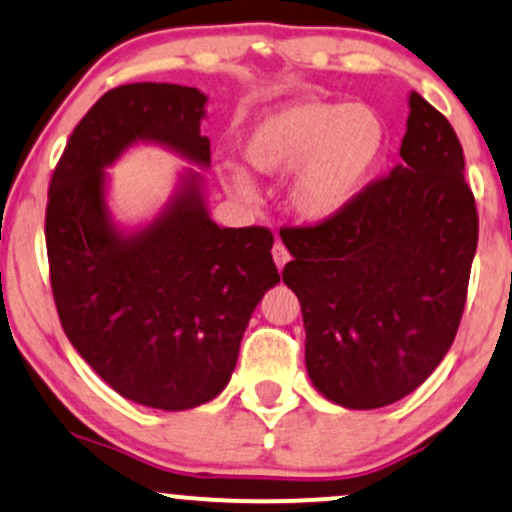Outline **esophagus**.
<instances>
[{
	"label": "esophagus",
	"mask_w": 512,
	"mask_h": 512,
	"mask_svg": "<svg viewBox=\"0 0 512 512\" xmlns=\"http://www.w3.org/2000/svg\"><path fill=\"white\" fill-rule=\"evenodd\" d=\"M271 255H274V262H276L278 269L286 267L288 260H290V252L286 250V245H283L281 241L274 243V248H271Z\"/></svg>",
	"instance_id": "1"
}]
</instances>
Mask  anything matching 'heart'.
<instances>
[{
    "mask_svg": "<svg viewBox=\"0 0 512 512\" xmlns=\"http://www.w3.org/2000/svg\"><path fill=\"white\" fill-rule=\"evenodd\" d=\"M385 151L383 120L361 103L295 101L262 115L243 137L241 153L252 170L286 174L293 170L288 203L302 222L323 224L342 215ZM229 189L250 196V179L229 174Z\"/></svg>",
    "mask_w": 512,
    "mask_h": 512,
    "instance_id": "heart-1",
    "label": "heart"
}]
</instances>
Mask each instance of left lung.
<instances>
[{
	"mask_svg": "<svg viewBox=\"0 0 512 512\" xmlns=\"http://www.w3.org/2000/svg\"><path fill=\"white\" fill-rule=\"evenodd\" d=\"M401 163L331 222L281 231L293 260L312 385L345 409L404 399L439 366L461 323L477 208L454 127L409 96Z\"/></svg>",
	"mask_w": 512,
	"mask_h": 512,
	"instance_id": "8db88e82",
	"label": "left lung"
}]
</instances>
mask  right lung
Segmentation results:
<instances>
[{
    "mask_svg": "<svg viewBox=\"0 0 512 512\" xmlns=\"http://www.w3.org/2000/svg\"><path fill=\"white\" fill-rule=\"evenodd\" d=\"M205 96L167 82L122 84L89 108L49 186L47 252L63 331L80 357L141 406L186 411L229 385L255 307L281 276L264 226L210 219L203 177L179 174L151 222L125 229L108 208V167L158 144L210 167Z\"/></svg>",
    "mask_w": 512,
    "mask_h": 512,
    "instance_id": "1",
    "label": "right lung"
}]
</instances>
